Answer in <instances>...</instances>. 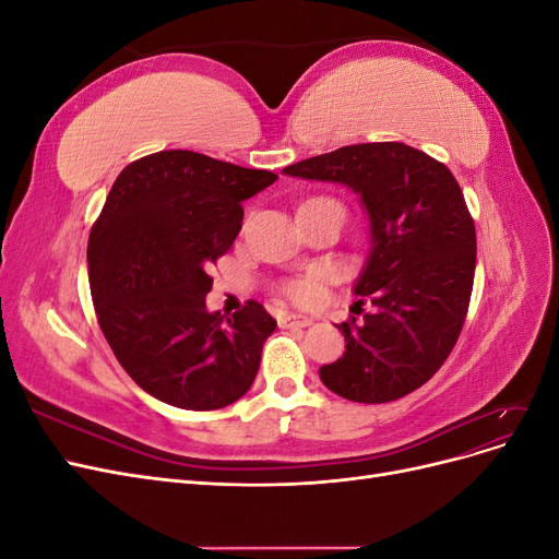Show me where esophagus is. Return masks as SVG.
<instances>
[{"label":"esophagus","mask_w":559,"mask_h":559,"mask_svg":"<svg viewBox=\"0 0 559 559\" xmlns=\"http://www.w3.org/2000/svg\"><path fill=\"white\" fill-rule=\"evenodd\" d=\"M280 326L284 329H306V326H312V317H306V314H294V312H284L280 314Z\"/></svg>","instance_id":"obj_1"}]
</instances>
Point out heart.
<instances>
[{"label": "heart", "instance_id": "obj_1", "mask_svg": "<svg viewBox=\"0 0 559 559\" xmlns=\"http://www.w3.org/2000/svg\"><path fill=\"white\" fill-rule=\"evenodd\" d=\"M319 200V198H314ZM326 275L324 273H306L286 284V296H289L298 306H314L321 298V286H324Z\"/></svg>", "mask_w": 559, "mask_h": 559}]
</instances>
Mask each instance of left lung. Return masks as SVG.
I'll return each instance as SVG.
<instances>
[{
  "mask_svg": "<svg viewBox=\"0 0 559 559\" xmlns=\"http://www.w3.org/2000/svg\"><path fill=\"white\" fill-rule=\"evenodd\" d=\"M286 175L345 183L370 218V257L354 286L343 357L319 368L333 394L389 403L415 392L445 364L462 333L476 275V226L448 167L401 142L335 148L284 167Z\"/></svg>",
  "mask_w": 559,
  "mask_h": 559,
  "instance_id": "8db88e82",
  "label": "left lung"
}]
</instances>
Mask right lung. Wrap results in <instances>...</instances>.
I'll list each match as a JSON object with an SVG mask.
<instances>
[{"label": "right lung", "mask_w": 559, "mask_h": 559, "mask_svg": "<svg viewBox=\"0 0 559 559\" xmlns=\"http://www.w3.org/2000/svg\"><path fill=\"white\" fill-rule=\"evenodd\" d=\"M275 173L195 151H158L116 177L88 238L97 324L144 392L183 411L247 394L277 321L257 300L207 312L210 267L242 228V202Z\"/></svg>", "instance_id": "1"}]
</instances>
